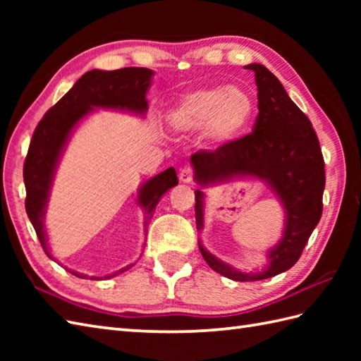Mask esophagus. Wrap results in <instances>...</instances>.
<instances>
[{
    "label": "esophagus",
    "instance_id": "esophagus-1",
    "mask_svg": "<svg viewBox=\"0 0 361 361\" xmlns=\"http://www.w3.org/2000/svg\"><path fill=\"white\" fill-rule=\"evenodd\" d=\"M192 178H194V171L190 167H185V169H181V172H180V181H183V183H190L192 181Z\"/></svg>",
    "mask_w": 361,
    "mask_h": 361
}]
</instances>
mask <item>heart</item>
Masks as SVG:
<instances>
[{
	"mask_svg": "<svg viewBox=\"0 0 361 361\" xmlns=\"http://www.w3.org/2000/svg\"><path fill=\"white\" fill-rule=\"evenodd\" d=\"M255 99L240 87H208L185 96L169 113L178 132H202L216 142H229L245 133L255 116Z\"/></svg>",
	"mask_w": 361,
	"mask_h": 361,
	"instance_id": "b5f03b06",
	"label": "heart"
}]
</instances>
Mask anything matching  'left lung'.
Masks as SVG:
<instances>
[{
    "instance_id": "left-lung-1",
    "label": "left lung",
    "mask_w": 361,
    "mask_h": 361,
    "mask_svg": "<svg viewBox=\"0 0 361 361\" xmlns=\"http://www.w3.org/2000/svg\"><path fill=\"white\" fill-rule=\"evenodd\" d=\"M255 71L259 114L250 135L221 144L216 150H198L190 157L195 181L202 186L240 175L265 180L286 209V229L268 264L259 273H242L206 251L203 259L214 271L239 282L271 278L287 271L301 257L323 214L326 185L324 158L309 118L299 110L278 78L264 65L245 66ZM203 192L195 190L197 229L203 228Z\"/></svg>"
}]
</instances>
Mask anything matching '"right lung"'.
<instances>
[{
    "label": "right lung",
    "instance_id": "obj_1",
    "mask_svg": "<svg viewBox=\"0 0 361 361\" xmlns=\"http://www.w3.org/2000/svg\"><path fill=\"white\" fill-rule=\"evenodd\" d=\"M153 71L147 68H122L116 71L93 70L82 75L74 83V87L60 99V101L46 111L43 119L38 122L29 150L23 166V178L26 186V212L32 224L38 240L46 255H49L46 247V233L43 228V219L48 203L49 189L54 172L59 163L60 153L70 136L71 130L78 122L85 118L93 109H119L135 113L147 111L145 93L150 87ZM178 185L173 167L158 173L150 178L140 189L137 202L145 211L144 226L147 228L149 217L158 204L159 198L169 189ZM133 264H130L119 271L105 276L110 279L113 276L127 271ZM78 278H87V274L71 271ZM91 279H99L91 276Z\"/></svg>",
    "mask_w": 361,
    "mask_h": 361
}]
</instances>
